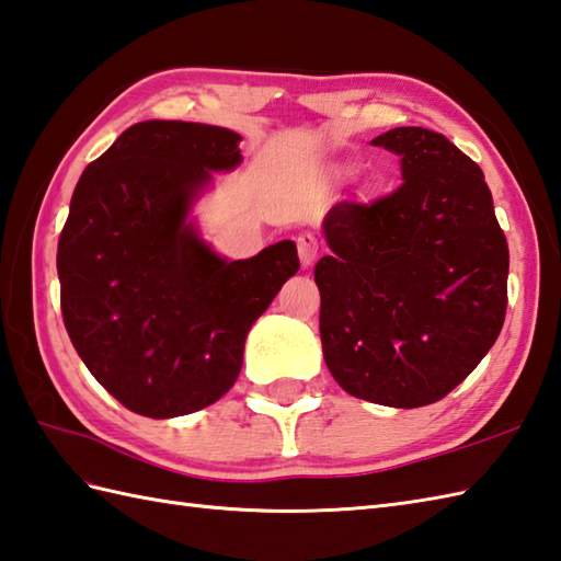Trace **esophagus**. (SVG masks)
Instances as JSON below:
<instances>
[{
    "mask_svg": "<svg viewBox=\"0 0 561 561\" xmlns=\"http://www.w3.org/2000/svg\"><path fill=\"white\" fill-rule=\"evenodd\" d=\"M296 249H298V257H301V265L308 267L312 260L318 257V251H320V241L316 233L310 231H301L296 237Z\"/></svg>",
    "mask_w": 561,
    "mask_h": 561,
    "instance_id": "obj_1",
    "label": "esophagus"
}]
</instances>
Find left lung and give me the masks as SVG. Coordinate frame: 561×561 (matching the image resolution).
Masks as SVG:
<instances>
[{"mask_svg": "<svg viewBox=\"0 0 561 561\" xmlns=\"http://www.w3.org/2000/svg\"><path fill=\"white\" fill-rule=\"evenodd\" d=\"M373 146L399 154L401 186L324 217L320 340L351 397L415 409L447 397L497 342L510 249L485 174L437 131L399 126Z\"/></svg>", "mask_w": 561, "mask_h": 561, "instance_id": "8db88e82", "label": "left lung"}]
</instances>
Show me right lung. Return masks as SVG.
I'll use <instances>...</instances> for the list:
<instances>
[{"instance_id": "right-lung-1", "label": "right lung", "mask_w": 561, "mask_h": 561, "mask_svg": "<svg viewBox=\"0 0 561 561\" xmlns=\"http://www.w3.org/2000/svg\"><path fill=\"white\" fill-rule=\"evenodd\" d=\"M239 140L221 126L140 122L71 195L57 249L64 324L95 380L148 419L225 397L245 334L298 270L294 241L229 263L188 221L210 172L243 160Z\"/></svg>"}]
</instances>
